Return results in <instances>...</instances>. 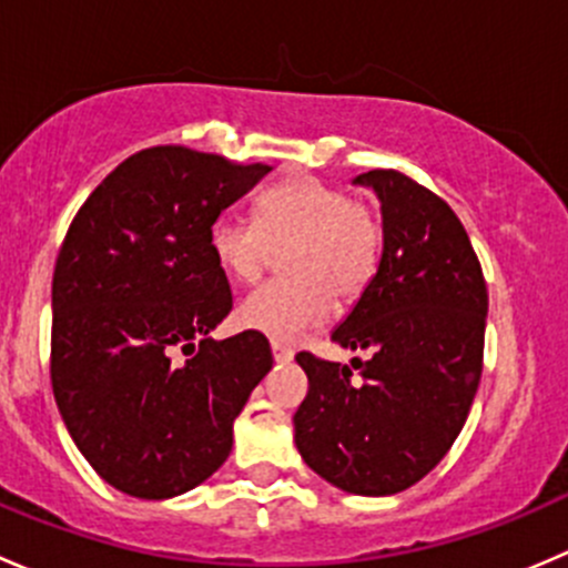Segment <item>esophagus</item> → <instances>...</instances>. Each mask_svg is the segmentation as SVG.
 Wrapping results in <instances>:
<instances>
[{
	"label": "esophagus",
	"mask_w": 568,
	"mask_h": 568,
	"mask_svg": "<svg viewBox=\"0 0 568 568\" xmlns=\"http://www.w3.org/2000/svg\"><path fill=\"white\" fill-rule=\"evenodd\" d=\"M272 354L277 363H288V359H294V348L283 341H272Z\"/></svg>",
	"instance_id": "1"
}]
</instances>
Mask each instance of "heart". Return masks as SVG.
<instances>
[{
	"mask_svg": "<svg viewBox=\"0 0 568 568\" xmlns=\"http://www.w3.org/2000/svg\"><path fill=\"white\" fill-rule=\"evenodd\" d=\"M209 247L236 283H255L277 250L285 277L244 296L236 321L272 341H294L326 318L332 296L352 302L368 288L385 247L379 214L313 175H294L263 189L255 220L225 211L214 220Z\"/></svg>",
	"mask_w": 568,
	"mask_h": 568,
	"instance_id": "1",
	"label": "heart"
}]
</instances>
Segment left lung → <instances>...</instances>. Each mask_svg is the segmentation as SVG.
Returning <instances> with one entry per match:
<instances>
[{
    "instance_id": "obj_1",
    "label": "left lung",
    "mask_w": 568,
    "mask_h": 568,
    "mask_svg": "<svg viewBox=\"0 0 568 568\" xmlns=\"http://www.w3.org/2000/svg\"><path fill=\"white\" fill-rule=\"evenodd\" d=\"M379 194L385 250L354 311L332 332L361 371L311 352L294 415L302 459L352 495H395L432 473L459 437L484 371L489 296L448 203L398 170L354 178Z\"/></svg>"
}]
</instances>
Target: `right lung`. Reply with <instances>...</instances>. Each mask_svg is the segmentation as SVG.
<instances>
[{"label": "right lung", "mask_w": 568, "mask_h": 568, "mask_svg": "<svg viewBox=\"0 0 568 568\" xmlns=\"http://www.w3.org/2000/svg\"><path fill=\"white\" fill-rule=\"evenodd\" d=\"M268 170L145 148L68 227L51 280V387L77 448L125 495L168 500L214 475L272 368L261 332L209 337L233 307L211 225Z\"/></svg>", "instance_id": "add662e5"}]
</instances>
